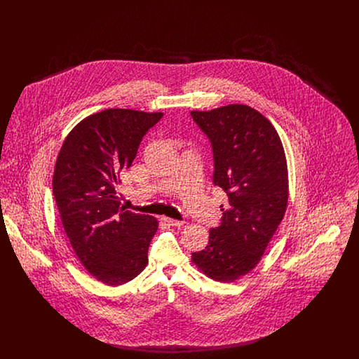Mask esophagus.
<instances>
[{
	"mask_svg": "<svg viewBox=\"0 0 359 359\" xmlns=\"http://www.w3.org/2000/svg\"><path fill=\"white\" fill-rule=\"evenodd\" d=\"M163 221L167 223L168 226H173V227H182L184 222H182V221H176V219H172V218H167V217H164L163 218Z\"/></svg>",
	"mask_w": 359,
	"mask_h": 359,
	"instance_id": "1",
	"label": "esophagus"
}]
</instances>
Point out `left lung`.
<instances>
[{"instance_id": "obj_1", "label": "left lung", "mask_w": 359, "mask_h": 359, "mask_svg": "<svg viewBox=\"0 0 359 359\" xmlns=\"http://www.w3.org/2000/svg\"><path fill=\"white\" fill-rule=\"evenodd\" d=\"M191 116L211 141L212 180L227 195L221 226L210 230L208 245L191 259L207 277L233 283L256 268L284 218L287 157L271 121L248 104Z\"/></svg>"}]
</instances>
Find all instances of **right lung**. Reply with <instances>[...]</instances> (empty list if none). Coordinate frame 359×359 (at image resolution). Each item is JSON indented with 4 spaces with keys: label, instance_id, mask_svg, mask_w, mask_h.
<instances>
[{
    "label": "right lung",
    "instance_id": "add662e5",
    "mask_svg": "<svg viewBox=\"0 0 359 359\" xmlns=\"http://www.w3.org/2000/svg\"><path fill=\"white\" fill-rule=\"evenodd\" d=\"M163 113L106 109L81 121L57 154L52 191L69 243L106 285L133 280L148 264L158 222L121 207L117 186L145 133Z\"/></svg>",
    "mask_w": 359,
    "mask_h": 359
}]
</instances>
